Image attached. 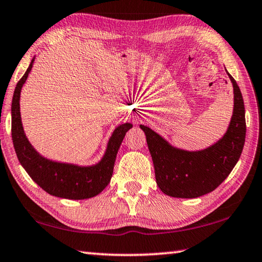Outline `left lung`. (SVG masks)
<instances>
[{"label":"left lung","mask_w":262,"mask_h":262,"mask_svg":"<svg viewBox=\"0 0 262 262\" xmlns=\"http://www.w3.org/2000/svg\"><path fill=\"white\" fill-rule=\"evenodd\" d=\"M229 76L234 91L233 116L228 132L211 147L197 152L174 148L151 128L140 125L146 135L157 184L166 195L196 199L211 192L238 162L245 144V106L237 82Z\"/></svg>","instance_id":"1"}]
</instances>
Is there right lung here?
<instances>
[{"label":"right lung","mask_w":262,"mask_h":262,"mask_svg":"<svg viewBox=\"0 0 262 262\" xmlns=\"http://www.w3.org/2000/svg\"><path fill=\"white\" fill-rule=\"evenodd\" d=\"M32 59L14 92L11 103V137L20 165L34 182L50 195L68 200L91 199L108 186L113 177L115 160L126 132L132 124L125 123L114 131L103 159L95 166L79 167L53 162L40 157L24 135L19 113L20 89L32 68Z\"/></svg>","instance_id":"add662e5"}]
</instances>
